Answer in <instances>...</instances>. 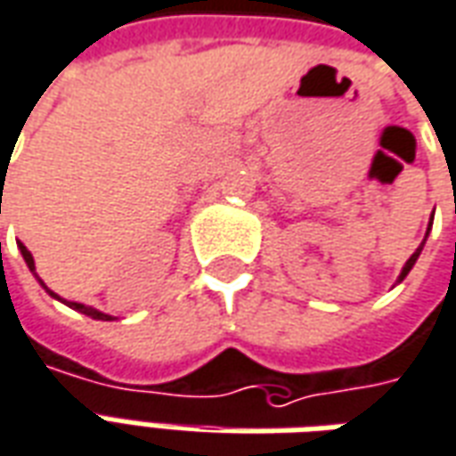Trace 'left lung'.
<instances>
[{
	"instance_id": "left-lung-1",
	"label": "left lung",
	"mask_w": 456,
	"mask_h": 456,
	"mask_svg": "<svg viewBox=\"0 0 456 456\" xmlns=\"http://www.w3.org/2000/svg\"><path fill=\"white\" fill-rule=\"evenodd\" d=\"M429 229H432V219H429V224H428V234H429ZM428 234H425V239H422V244H419V247H417V249H415V254H412V256H410V259L405 261V266H403V272H400V279H397V281H403L407 273H410V269L415 266L417 256H419V251H422V247H425V241H428Z\"/></svg>"
}]
</instances>
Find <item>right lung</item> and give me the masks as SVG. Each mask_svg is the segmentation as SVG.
I'll return each instance as SVG.
<instances>
[{"instance_id":"right-lung-1","label":"right lung","mask_w":456,"mask_h":456,"mask_svg":"<svg viewBox=\"0 0 456 456\" xmlns=\"http://www.w3.org/2000/svg\"><path fill=\"white\" fill-rule=\"evenodd\" d=\"M19 249H21V256H24V261H27V266H28V269H31V273H34V276L39 279V273H37V266H34V256H31V251H28L27 247L21 244V241H19ZM39 283H41V286H44V289H46V291H49L51 296H53V298H59V296L53 294V291H51L49 286L41 281V279H39ZM59 301H63V298H59ZM66 304L71 305L73 311H78V314H86V316L95 318V321H113V316H108V314H101V311H95V308H91V305L76 304V301H66Z\"/></svg>"}]
</instances>
